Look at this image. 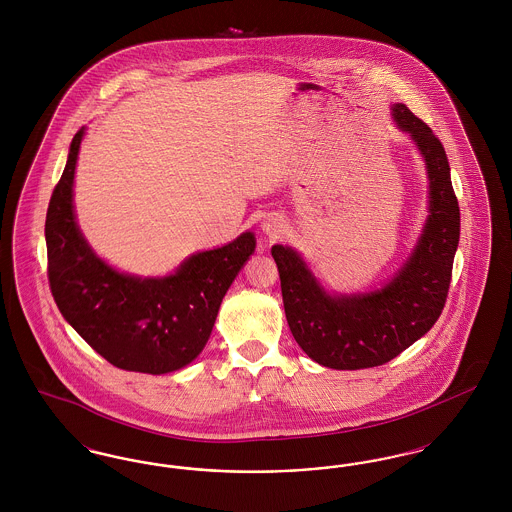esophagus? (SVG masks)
<instances>
[{"label":"esophagus","instance_id":"esophagus-1","mask_svg":"<svg viewBox=\"0 0 512 512\" xmlns=\"http://www.w3.org/2000/svg\"><path fill=\"white\" fill-rule=\"evenodd\" d=\"M263 230L267 232L268 236H278V234L284 232V222H282V219L270 217V219L263 222Z\"/></svg>","mask_w":512,"mask_h":512}]
</instances>
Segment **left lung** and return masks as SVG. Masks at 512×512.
Segmentation results:
<instances>
[{
  "mask_svg": "<svg viewBox=\"0 0 512 512\" xmlns=\"http://www.w3.org/2000/svg\"><path fill=\"white\" fill-rule=\"evenodd\" d=\"M391 117L411 136L428 174V217L411 255L372 292L330 293L290 245H272L293 338L318 365L359 370L384 365L438 320L461 234L445 149L432 128L395 103Z\"/></svg>",
  "mask_w": 512,
  "mask_h": 512,
  "instance_id": "left-lung-1",
  "label": "left lung"
}]
</instances>
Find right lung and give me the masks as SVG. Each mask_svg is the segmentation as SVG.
Here are the masks:
<instances>
[{
    "instance_id": "add662e5",
    "label": "right lung",
    "mask_w": 512,
    "mask_h": 512,
    "mask_svg": "<svg viewBox=\"0 0 512 512\" xmlns=\"http://www.w3.org/2000/svg\"><path fill=\"white\" fill-rule=\"evenodd\" d=\"M84 126L74 134L46 217L49 288L65 320L122 370L167 374L203 351L222 297L255 251V234L199 251L167 276H134L107 265L74 215L73 186Z\"/></svg>"
}]
</instances>
